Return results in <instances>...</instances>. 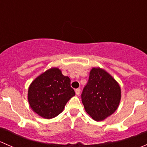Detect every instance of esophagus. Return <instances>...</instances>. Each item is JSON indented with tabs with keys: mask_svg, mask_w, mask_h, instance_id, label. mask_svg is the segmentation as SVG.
Returning <instances> with one entry per match:
<instances>
[{
	"mask_svg": "<svg viewBox=\"0 0 147 147\" xmlns=\"http://www.w3.org/2000/svg\"><path fill=\"white\" fill-rule=\"evenodd\" d=\"M75 93H76L77 95H79L80 94V89H76L75 90Z\"/></svg>",
	"mask_w": 147,
	"mask_h": 147,
	"instance_id": "obj_1",
	"label": "esophagus"
}]
</instances>
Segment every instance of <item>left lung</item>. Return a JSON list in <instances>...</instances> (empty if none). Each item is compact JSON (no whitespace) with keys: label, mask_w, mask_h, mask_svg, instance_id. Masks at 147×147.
<instances>
[{"label":"left lung","mask_w":147,"mask_h":147,"mask_svg":"<svg viewBox=\"0 0 147 147\" xmlns=\"http://www.w3.org/2000/svg\"><path fill=\"white\" fill-rule=\"evenodd\" d=\"M120 100L121 88L116 80L102 68H92L82 94L86 112L95 121H103L117 109Z\"/></svg>","instance_id":"8db88e82"}]
</instances>
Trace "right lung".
I'll use <instances>...</instances> for the list:
<instances>
[{
  "instance_id": "obj_1",
  "label": "right lung",
  "mask_w": 147,
  "mask_h": 147,
  "mask_svg": "<svg viewBox=\"0 0 147 147\" xmlns=\"http://www.w3.org/2000/svg\"><path fill=\"white\" fill-rule=\"evenodd\" d=\"M75 95L70 79L57 67L50 68L30 84L28 100L34 112L50 119L60 115L67 102Z\"/></svg>"
}]
</instances>
